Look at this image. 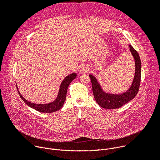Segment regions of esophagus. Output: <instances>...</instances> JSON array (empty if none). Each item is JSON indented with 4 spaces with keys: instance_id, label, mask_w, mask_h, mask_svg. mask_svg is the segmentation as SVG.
<instances>
[{
    "instance_id": "34e87169",
    "label": "esophagus",
    "mask_w": 160,
    "mask_h": 160,
    "mask_svg": "<svg viewBox=\"0 0 160 160\" xmlns=\"http://www.w3.org/2000/svg\"><path fill=\"white\" fill-rule=\"evenodd\" d=\"M81 71H82V72H83L85 73H87L88 71V69L87 67H83L82 69H81Z\"/></svg>"
}]
</instances>
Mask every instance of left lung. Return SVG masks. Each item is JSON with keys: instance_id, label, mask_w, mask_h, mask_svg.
Here are the masks:
<instances>
[{"instance_id": "8db88e82", "label": "left lung", "mask_w": 160, "mask_h": 160, "mask_svg": "<svg viewBox=\"0 0 160 160\" xmlns=\"http://www.w3.org/2000/svg\"><path fill=\"white\" fill-rule=\"evenodd\" d=\"M135 64V72L133 82L127 92L120 94H112L105 92L102 89L96 77L89 75L92 86L94 97L98 104L105 109H116L122 107L133 99L139 92L141 78V62L138 52L131 45H128Z\"/></svg>"}]
</instances>
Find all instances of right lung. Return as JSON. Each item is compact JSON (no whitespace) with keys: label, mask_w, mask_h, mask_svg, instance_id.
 Listing matches in <instances>:
<instances>
[{"label":"right lung","mask_w":160,"mask_h":160,"mask_svg":"<svg viewBox=\"0 0 160 160\" xmlns=\"http://www.w3.org/2000/svg\"><path fill=\"white\" fill-rule=\"evenodd\" d=\"M77 77V74L75 73H72L69 75H68L65 77V78L62 80V83H61V86L59 88V93L58 94L57 98L52 102L48 103V104H37L35 103L30 102L26 100L22 95L20 94L19 91L18 90V92L20 96V98L22 99L28 106H30L32 108H33L34 109L41 112H47V113H51L55 112L59 109H60L66 100V93H67V90L68 88V86L70 84V83ZM17 87V86H16Z\"/></svg>","instance_id":"obj_1"}]
</instances>
